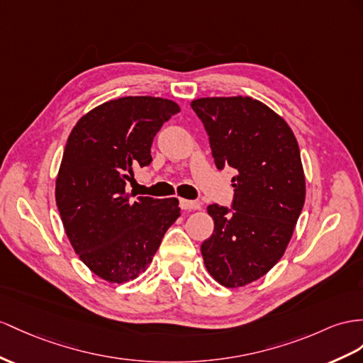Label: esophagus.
<instances>
[{"mask_svg":"<svg viewBox=\"0 0 363 363\" xmlns=\"http://www.w3.org/2000/svg\"><path fill=\"white\" fill-rule=\"evenodd\" d=\"M179 206L182 210H201V203L196 201H189V199H181Z\"/></svg>","mask_w":363,"mask_h":363,"instance_id":"esophagus-1","label":"esophagus"}]
</instances>
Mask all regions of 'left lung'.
Here are the masks:
<instances>
[{
    "instance_id": "1",
    "label": "left lung",
    "mask_w": 363,
    "mask_h": 363,
    "mask_svg": "<svg viewBox=\"0 0 363 363\" xmlns=\"http://www.w3.org/2000/svg\"><path fill=\"white\" fill-rule=\"evenodd\" d=\"M191 108L218 169L236 170L231 208L207 207L215 230L201 245L203 264L220 285L244 286L272 270L293 236L305 202L299 145L284 118L250 96L199 98Z\"/></svg>"
}]
</instances>
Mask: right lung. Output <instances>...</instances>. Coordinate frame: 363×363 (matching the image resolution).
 I'll return each mask as SVG.
<instances>
[{
    "label": "right lung",
    "instance_id": "add662e5",
    "mask_svg": "<svg viewBox=\"0 0 363 363\" xmlns=\"http://www.w3.org/2000/svg\"><path fill=\"white\" fill-rule=\"evenodd\" d=\"M179 110L164 98L111 99L82 116L69 135L55 198L75 253L107 282H128L145 272L181 216L176 198L132 201L125 193L136 167L150 165L153 138Z\"/></svg>",
    "mask_w": 363,
    "mask_h": 363
}]
</instances>
